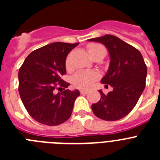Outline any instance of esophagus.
I'll list each match as a JSON object with an SVG mask.
<instances>
[{
	"mask_svg": "<svg viewBox=\"0 0 160 160\" xmlns=\"http://www.w3.org/2000/svg\"><path fill=\"white\" fill-rule=\"evenodd\" d=\"M80 93H81L82 94H86L88 93V91H87V90H80Z\"/></svg>",
	"mask_w": 160,
	"mask_h": 160,
	"instance_id": "esophagus-1",
	"label": "esophagus"
}]
</instances>
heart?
Wrapping results in <instances>:
<instances>
[{
    "mask_svg": "<svg viewBox=\"0 0 160 160\" xmlns=\"http://www.w3.org/2000/svg\"><path fill=\"white\" fill-rule=\"evenodd\" d=\"M104 49L102 45L100 44H90L88 46L89 53L91 54L93 52H94L97 49ZM66 66L67 69H70L71 67V56L68 55L66 60ZM100 74L96 71H87V70H82L76 73L73 76L72 82L74 87L79 89H90L93 87L98 79L99 78Z\"/></svg>",
    "mask_w": 160,
    "mask_h": 160,
    "instance_id": "b5f03b06",
    "label": "heart"
}]
</instances>
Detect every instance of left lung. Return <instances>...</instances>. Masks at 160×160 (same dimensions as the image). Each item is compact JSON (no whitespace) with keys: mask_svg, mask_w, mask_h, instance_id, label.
I'll return each mask as SVG.
<instances>
[{"mask_svg":"<svg viewBox=\"0 0 160 160\" xmlns=\"http://www.w3.org/2000/svg\"><path fill=\"white\" fill-rule=\"evenodd\" d=\"M103 44L108 49L111 62L101 82L110 85L107 94L99 90L101 98L91 108L98 118L116 121L128 115L138 102L146 86L147 66L138 49L111 34L89 39Z\"/></svg>","mask_w":160,"mask_h":160,"instance_id":"obj_1","label":"left lung"}]
</instances>
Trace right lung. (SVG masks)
Masks as SVG:
<instances>
[{
    "label": "right lung",
    "instance_id": "add662e5",
    "mask_svg": "<svg viewBox=\"0 0 160 160\" xmlns=\"http://www.w3.org/2000/svg\"><path fill=\"white\" fill-rule=\"evenodd\" d=\"M77 43L53 42L29 53L18 72L19 91L29 114L37 122L57 126L70 118L78 90H66L70 83L62 79L66 73V59ZM55 89H62L54 94Z\"/></svg>",
    "mask_w": 160,
    "mask_h": 160
}]
</instances>
